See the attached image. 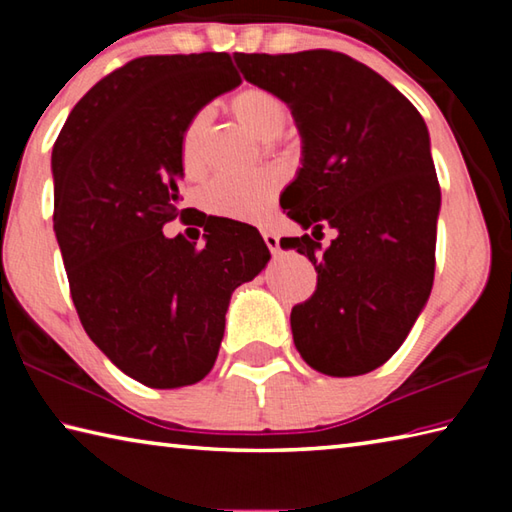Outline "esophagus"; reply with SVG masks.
Instances as JSON below:
<instances>
[{
	"instance_id": "esophagus-1",
	"label": "esophagus",
	"mask_w": 512,
	"mask_h": 512,
	"mask_svg": "<svg viewBox=\"0 0 512 512\" xmlns=\"http://www.w3.org/2000/svg\"><path fill=\"white\" fill-rule=\"evenodd\" d=\"M264 241H266V246H268V250H271V253H277V250H280V237L275 235V232H271V230H266L264 232Z\"/></svg>"
}]
</instances>
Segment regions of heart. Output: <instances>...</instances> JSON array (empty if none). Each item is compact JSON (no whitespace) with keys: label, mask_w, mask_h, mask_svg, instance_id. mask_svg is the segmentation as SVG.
Returning a JSON list of instances; mask_svg holds the SVG:
<instances>
[{"label":"heart","mask_w":512,"mask_h":512,"mask_svg":"<svg viewBox=\"0 0 512 512\" xmlns=\"http://www.w3.org/2000/svg\"><path fill=\"white\" fill-rule=\"evenodd\" d=\"M230 110L248 131H253L262 140H275L284 128L291 110L280 94L268 88L250 85L237 92L230 101ZM210 112L198 110L180 133V167L189 178L201 176L203 171V142ZM277 176L271 171H257L250 176H221L203 187L201 205L210 214L235 221H257L271 212L277 194Z\"/></svg>","instance_id":"1"}]
</instances>
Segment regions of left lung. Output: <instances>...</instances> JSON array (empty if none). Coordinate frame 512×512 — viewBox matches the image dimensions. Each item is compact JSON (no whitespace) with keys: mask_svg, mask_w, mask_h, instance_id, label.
<instances>
[{"mask_svg":"<svg viewBox=\"0 0 512 512\" xmlns=\"http://www.w3.org/2000/svg\"><path fill=\"white\" fill-rule=\"evenodd\" d=\"M244 79L289 103L302 169L282 210L310 235L282 248L309 257L311 298L291 309L293 343L311 368L357 377L397 352L418 320L436 271L440 185L427 124L375 69L341 51L235 54Z\"/></svg>","mask_w":512,"mask_h":512,"instance_id":"obj_1","label":"left lung"}]
</instances>
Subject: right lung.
I'll return each mask as SVG.
<instances>
[{
	"label": "right lung",
	"instance_id": "obj_1",
	"mask_svg": "<svg viewBox=\"0 0 512 512\" xmlns=\"http://www.w3.org/2000/svg\"><path fill=\"white\" fill-rule=\"evenodd\" d=\"M239 83L230 54L135 58L76 103L51 153L54 232L76 314L144 386L201 381L232 291L271 259L253 225L180 210V133ZM178 215L202 225L205 247L161 235Z\"/></svg>",
	"mask_w": 512,
	"mask_h": 512
}]
</instances>
